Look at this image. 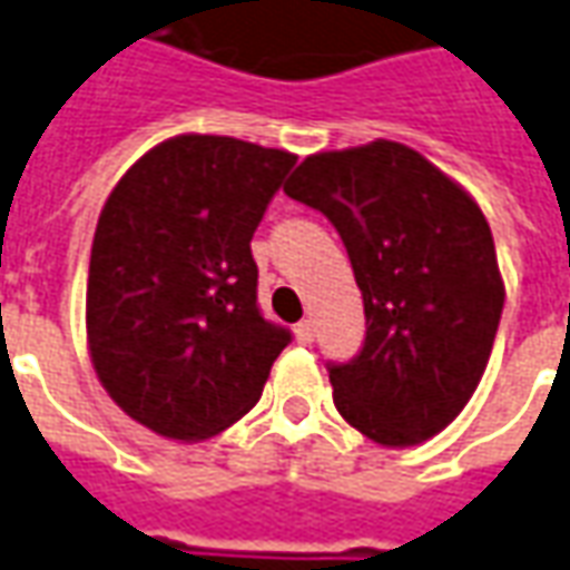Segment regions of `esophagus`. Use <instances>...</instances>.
<instances>
[{"mask_svg":"<svg viewBox=\"0 0 570 570\" xmlns=\"http://www.w3.org/2000/svg\"><path fill=\"white\" fill-rule=\"evenodd\" d=\"M296 340H299L302 346H308V343L315 340V324H312L308 317H305V321H299V324H296Z\"/></svg>","mask_w":570,"mask_h":570,"instance_id":"esophagus-1","label":"esophagus"}]
</instances>
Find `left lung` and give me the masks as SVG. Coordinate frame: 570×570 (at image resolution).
Wrapping results in <instances>:
<instances>
[{
    "label": "left lung",
    "mask_w": 570,
    "mask_h": 570,
    "mask_svg": "<svg viewBox=\"0 0 570 570\" xmlns=\"http://www.w3.org/2000/svg\"><path fill=\"white\" fill-rule=\"evenodd\" d=\"M284 193L334 224L365 302V346L331 365L336 412L390 449L436 436L474 396L505 302L480 205L393 139L308 155Z\"/></svg>",
    "instance_id": "left-lung-1"
}]
</instances>
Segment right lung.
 Listing matches in <instances>:
<instances>
[{
    "instance_id": "right-lung-1",
    "label": "right lung",
    "mask_w": 570,
    "mask_h": 570,
    "mask_svg": "<svg viewBox=\"0 0 570 570\" xmlns=\"http://www.w3.org/2000/svg\"><path fill=\"white\" fill-rule=\"evenodd\" d=\"M296 155L180 134L137 158L102 205L87 346L118 409L199 443L253 409L289 331L255 305V227Z\"/></svg>"
}]
</instances>
